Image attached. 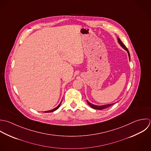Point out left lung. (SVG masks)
I'll return each instance as SVG.
<instances>
[{
  "label": "left lung",
  "instance_id": "left-lung-1",
  "mask_svg": "<svg viewBox=\"0 0 151 151\" xmlns=\"http://www.w3.org/2000/svg\"><path fill=\"white\" fill-rule=\"evenodd\" d=\"M118 42L119 43V44L121 45V46L124 49H125L127 52H128V56H129V58L130 59V54H129V52L128 51V49H127V47L125 46V45L122 42V41L121 40V39L119 38H118ZM87 103L93 109H98V110H102L104 109H105L106 108H108L112 105H113L114 104H108V105H102V106H98V105H93V104H91L90 102H89L88 101H87Z\"/></svg>",
  "mask_w": 151,
  "mask_h": 151
}]
</instances>
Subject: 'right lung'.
Here are the masks:
<instances>
[{
    "label": "right lung",
    "instance_id": "right-lung-1",
    "mask_svg": "<svg viewBox=\"0 0 151 151\" xmlns=\"http://www.w3.org/2000/svg\"><path fill=\"white\" fill-rule=\"evenodd\" d=\"M61 102H62V101L60 102V103L59 104V105L56 107V108H54V109H52V110H50V111H45V112H45V113H48V112H53V111H56V110H57L59 108V106H60V104H61Z\"/></svg>",
    "mask_w": 151,
    "mask_h": 151
}]
</instances>
